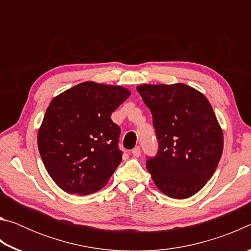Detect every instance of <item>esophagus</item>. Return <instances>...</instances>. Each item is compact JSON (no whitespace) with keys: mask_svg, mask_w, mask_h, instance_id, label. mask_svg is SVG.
Listing matches in <instances>:
<instances>
[{"mask_svg":"<svg viewBox=\"0 0 251 251\" xmlns=\"http://www.w3.org/2000/svg\"><path fill=\"white\" fill-rule=\"evenodd\" d=\"M131 154H133L135 157H139L141 156V148H139L138 146L135 147L133 151H131Z\"/></svg>","mask_w":251,"mask_h":251,"instance_id":"obj_1","label":"esophagus"}]
</instances>
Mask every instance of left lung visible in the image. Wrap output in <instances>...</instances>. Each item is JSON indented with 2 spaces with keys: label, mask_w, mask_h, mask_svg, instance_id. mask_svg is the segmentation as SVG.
I'll list each match as a JSON object with an SVG mask.
<instances>
[{
  "label": "left lung",
  "mask_w": 251,
  "mask_h": 251,
  "mask_svg": "<svg viewBox=\"0 0 251 251\" xmlns=\"http://www.w3.org/2000/svg\"><path fill=\"white\" fill-rule=\"evenodd\" d=\"M137 91L158 142L157 154L147 157V171L167 196H193L214 175L223 154V131L210 103L185 84H143Z\"/></svg>",
  "instance_id": "1"
}]
</instances>
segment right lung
Masks as SVG:
<instances>
[{"label":"right lung","instance_id":"add662e5","mask_svg":"<svg viewBox=\"0 0 251 251\" xmlns=\"http://www.w3.org/2000/svg\"><path fill=\"white\" fill-rule=\"evenodd\" d=\"M129 96L121 86L80 83L50 101L37 135L46 171L64 192L95 193L122 161L112 113Z\"/></svg>","mask_w":251,"mask_h":251}]
</instances>
